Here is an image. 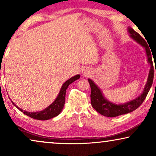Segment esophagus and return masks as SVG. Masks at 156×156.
I'll list each match as a JSON object with an SVG mask.
<instances>
[{"label":"esophagus","mask_w":156,"mask_h":156,"mask_svg":"<svg viewBox=\"0 0 156 156\" xmlns=\"http://www.w3.org/2000/svg\"><path fill=\"white\" fill-rule=\"evenodd\" d=\"M87 72H88V71H87V70H84V71L82 72V73H83V74H84V75H87Z\"/></svg>","instance_id":"34e87169"}]
</instances>
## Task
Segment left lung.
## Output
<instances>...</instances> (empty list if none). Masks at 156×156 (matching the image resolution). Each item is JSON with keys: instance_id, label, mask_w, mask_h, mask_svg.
I'll return each mask as SVG.
<instances>
[{"instance_id": "8db88e82", "label": "left lung", "mask_w": 156, "mask_h": 156, "mask_svg": "<svg viewBox=\"0 0 156 156\" xmlns=\"http://www.w3.org/2000/svg\"><path fill=\"white\" fill-rule=\"evenodd\" d=\"M129 33H130L131 37H133L136 41H137L138 43L141 44L146 49V55L147 57H148V61L151 66V71L149 72L148 81H147L146 85L141 95L139 96L137 99L133 100V101L128 102V103H126L124 104H119V105L111 103V102L105 99V98L103 97L101 91L98 88L97 85L90 79H89L88 81L91 87L90 97L91 106L100 114L107 117H116L120 116V115L128 114V113L133 112V111L136 110V108L139 107L144 102L145 99H146V96L148 94L151 86H152L155 71L156 73V68L155 70L153 68L152 56H151L152 55L151 52H151V50L147 42L145 41L144 38L137 32L133 30L132 28L129 27Z\"/></svg>"}]
</instances>
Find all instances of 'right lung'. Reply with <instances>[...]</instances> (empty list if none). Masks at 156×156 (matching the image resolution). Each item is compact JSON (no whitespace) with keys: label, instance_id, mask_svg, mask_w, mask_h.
<instances>
[{"label":"right lung","instance_id":"1","mask_svg":"<svg viewBox=\"0 0 156 156\" xmlns=\"http://www.w3.org/2000/svg\"><path fill=\"white\" fill-rule=\"evenodd\" d=\"M80 76L76 75L73 76V77L70 78L69 80H68L67 82L64 83L62 87L59 91V95L57 96V99H55V101L53 103L47 107L45 109L41 111V112H27L25 111H23V109H20V108L18 107L16 104L12 103L17 108H18L20 112H23V114H25L27 116H28L31 118L37 119V120H48V119H52L53 117L57 116V115L60 114V112L62 110L65 103V95H66V89H67V87L69 85L72 83L74 81L80 79Z\"/></svg>","mask_w":156,"mask_h":156}]
</instances>
